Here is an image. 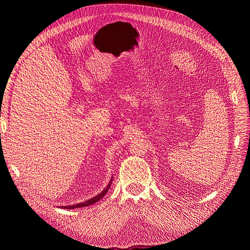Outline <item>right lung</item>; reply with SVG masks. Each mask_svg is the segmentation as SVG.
<instances>
[{
	"label": "right lung",
	"instance_id": "right-lung-1",
	"mask_svg": "<svg viewBox=\"0 0 250 250\" xmlns=\"http://www.w3.org/2000/svg\"><path fill=\"white\" fill-rule=\"evenodd\" d=\"M111 183H112V178L110 179L109 184L106 186V188H105L104 190H103L100 194L96 195L95 197L90 198V199H88V200H86V201H84V202H80V203H77V204H74V206H65V207H62V208H65V209H73V208H85V207H88V206H92V204L96 203L97 201H99L100 199H102V198L104 197V195L108 192L109 188H110V186H111Z\"/></svg>",
	"mask_w": 250,
	"mask_h": 250
}]
</instances>
